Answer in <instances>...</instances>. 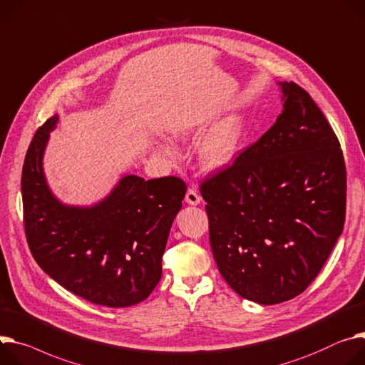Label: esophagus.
<instances>
[{
    "mask_svg": "<svg viewBox=\"0 0 365 365\" xmlns=\"http://www.w3.org/2000/svg\"><path fill=\"white\" fill-rule=\"evenodd\" d=\"M185 202L191 206H195V205H199L202 202V197H200V194L195 191L194 188H188L187 192H185Z\"/></svg>",
    "mask_w": 365,
    "mask_h": 365,
    "instance_id": "esophagus-1",
    "label": "esophagus"
}]
</instances>
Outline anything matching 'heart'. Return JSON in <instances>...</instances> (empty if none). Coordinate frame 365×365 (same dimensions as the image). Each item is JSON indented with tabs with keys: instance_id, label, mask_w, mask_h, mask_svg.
Masks as SVG:
<instances>
[{
	"instance_id": "heart-1",
	"label": "heart",
	"mask_w": 365,
	"mask_h": 365,
	"mask_svg": "<svg viewBox=\"0 0 365 365\" xmlns=\"http://www.w3.org/2000/svg\"><path fill=\"white\" fill-rule=\"evenodd\" d=\"M245 138V123L240 115L223 118L205 135L199 149L200 160L207 170H222L238 156ZM165 152V149H160Z\"/></svg>"
}]
</instances>
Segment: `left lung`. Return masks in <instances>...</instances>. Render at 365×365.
Listing matches in <instances>:
<instances>
[{"mask_svg":"<svg viewBox=\"0 0 365 365\" xmlns=\"http://www.w3.org/2000/svg\"><path fill=\"white\" fill-rule=\"evenodd\" d=\"M284 110L232 165L203 180L217 269L242 298L263 305L307 289L342 234L346 170L320 108L294 81Z\"/></svg>","mask_w":365,"mask_h":365,"instance_id":"8db88e82","label":"left lung"}]
</instances>
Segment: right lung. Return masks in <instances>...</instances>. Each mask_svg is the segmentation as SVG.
<instances>
[{
    "instance_id": "1",
    "label": "right lung",
    "mask_w": 365,
    "mask_h": 365,
    "mask_svg": "<svg viewBox=\"0 0 365 365\" xmlns=\"http://www.w3.org/2000/svg\"><path fill=\"white\" fill-rule=\"evenodd\" d=\"M53 115L35 133L23 173V222L39 267L89 302L120 308L146 299L162 276V256L182 206L178 177L125 175L101 203L66 206L48 188L42 158Z\"/></svg>"
}]
</instances>
